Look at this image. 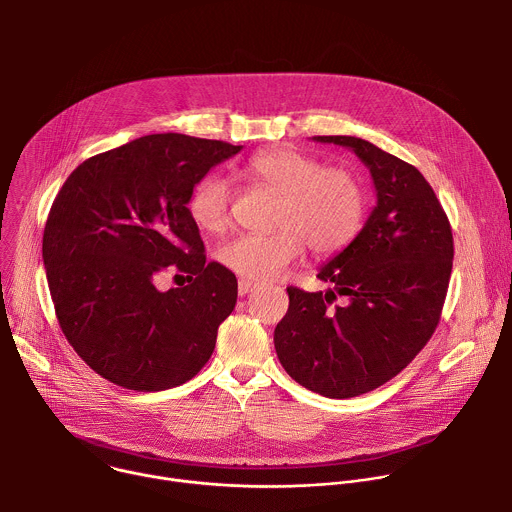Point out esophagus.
<instances>
[{
    "label": "esophagus",
    "instance_id": "obj_1",
    "mask_svg": "<svg viewBox=\"0 0 512 512\" xmlns=\"http://www.w3.org/2000/svg\"><path fill=\"white\" fill-rule=\"evenodd\" d=\"M257 287L255 281H249V279H239V296H247L251 294V291Z\"/></svg>",
    "mask_w": 512,
    "mask_h": 512
}]
</instances>
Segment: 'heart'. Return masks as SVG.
I'll use <instances>...</instances> for the list:
<instances>
[{
  "instance_id": "obj_1",
  "label": "heart",
  "mask_w": 512,
  "mask_h": 512,
  "mask_svg": "<svg viewBox=\"0 0 512 512\" xmlns=\"http://www.w3.org/2000/svg\"><path fill=\"white\" fill-rule=\"evenodd\" d=\"M249 172L281 196V204L277 233H245L218 251L221 263L243 279H275L304 253L306 243L316 255H334L358 237L367 216V194L348 170L326 168L294 148H275L257 154ZM233 198L231 180L210 172L192 186L186 208L200 231L223 233L231 225Z\"/></svg>"
}]
</instances>
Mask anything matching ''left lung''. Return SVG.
Wrapping results in <instances>:
<instances>
[{
	"label": "left lung",
	"mask_w": 512,
	"mask_h": 512,
	"mask_svg": "<svg viewBox=\"0 0 512 512\" xmlns=\"http://www.w3.org/2000/svg\"><path fill=\"white\" fill-rule=\"evenodd\" d=\"M371 170L377 206L318 279L326 294L287 287L273 342L285 373L330 399L369 393L397 377L440 322L452 275L448 216L421 172L352 135H316ZM344 295V307L331 302Z\"/></svg>",
	"instance_id": "1"
}]
</instances>
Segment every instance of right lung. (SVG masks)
Returning <instances> with one entry per match:
<instances>
[{
	"label": "right lung",
	"instance_id": "add662e5",
	"mask_svg": "<svg viewBox=\"0 0 512 512\" xmlns=\"http://www.w3.org/2000/svg\"><path fill=\"white\" fill-rule=\"evenodd\" d=\"M241 145L154 133L97 154L56 194L42 239L58 324L103 379L131 391H166L208 362L237 304V277L206 261L186 202L210 168ZM166 268L184 288L160 292Z\"/></svg>",
	"mask_w": 512,
	"mask_h": 512
}]
</instances>
